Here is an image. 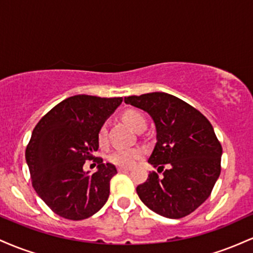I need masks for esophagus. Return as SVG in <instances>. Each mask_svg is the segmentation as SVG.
Masks as SVG:
<instances>
[{"instance_id": "34e87169", "label": "esophagus", "mask_w": 253, "mask_h": 253, "mask_svg": "<svg viewBox=\"0 0 253 253\" xmlns=\"http://www.w3.org/2000/svg\"><path fill=\"white\" fill-rule=\"evenodd\" d=\"M129 170H130L129 168H126V167H119V168H118L119 172H128Z\"/></svg>"}]
</instances>
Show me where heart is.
<instances>
[{
  "instance_id": "obj_1",
  "label": "heart",
  "mask_w": 253,
  "mask_h": 253,
  "mask_svg": "<svg viewBox=\"0 0 253 253\" xmlns=\"http://www.w3.org/2000/svg\"><path fill=\"white\" fill-rule=\"evenodd\" d=\"M123 119L130 128L138 130L140 127L146 126V119L140 112L135 109H127L123 113ZM97 141L100 145H104L107 141L106 125H102L97 132ZM144 151L140 147H130V149H118L113 151L108 157L110 163L119 167H132L133 164L143 156Z\"/></svg>"
}]
</instances>
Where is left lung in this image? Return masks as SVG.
I'll list each match as a JSON object with an SVG mask.
<instances>
[{
	"mask_svg": "<svg viewBox=\"0 0 253 253\" xmlns=\"http://www.w3.org/2000/svg\"><path fill=\"white\" fill-rule=\"evenodd\" d=\"M125 102L149 113L156 126L157 143L149 163L152 171L136 194L159 215L181 219L211 195L221 171L222 147L205 115L167 92L125 97Z\"/></svg>",
	"mask_w": 253,
	"mask_h": 253,
	"instance_id": "obj_1",
	"label": "left lung"
}]
</instances>
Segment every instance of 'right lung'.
<instances>
[{"label":"right lung","mask_w":253,"mask_h":253,"mask_svg":"<svg viewBox=\"0 0 253 253\" xmlns=\"http://www.w3.org/2000/svg\"><path fill=\"white\" fill-rule=\"evenodd\" d=\"M121 102L123 97L75 95L53 107L34 127L26 149L32 185L64 219H86L108 200L117 168L92 153L98 150V129ZM91 159L98 171L89 175L83 165Z\"/></svg>","instance_id":"add662e5"}]
</instances>
